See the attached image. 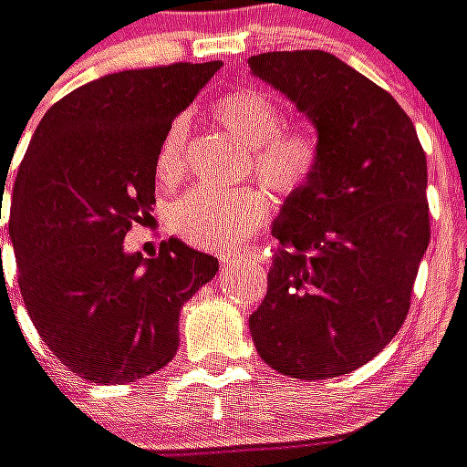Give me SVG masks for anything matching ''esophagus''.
<instances>
[{"label": "esophagus", "mask_w": 467, "mask_h": 467, "mask_svg": "<svg viewBox=\"0 0 467 467\" xmlns=\"http://www.w3.org/2000/svg\"><path fill=\"white\" fill-rule=\"evenodd\" d=\"M237 257H240V254H223V257H220V262L224 265V262H234ZM243 257H247L250 262H265V260H267V254H265L260 247H254V250H250L247 254H243Z\"/></svg>", "instance_id": "34e87169"}]
</instances>
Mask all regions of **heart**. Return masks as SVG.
Segmentation results:
<instances>
[{
    "mask_svg": "<svg viewBox=\"0 0 467 467\" xmlns=\"http://www.w3.org/2000/svg\"><path fill=\"white\" fill-rule=\"evenodd\" d=\"M215 119L224 130L250 148L254 175L279 195H292L312 181L319 150L302 128H279L282 113L267 96L240 88L215 103ZM185 123L172 120L158 148L155 172L161 181H172L181 163ZM269 213L260 190H224L200 185L178 198L171 207V227L182 240L205 250H230L244 243Z\"/></svg>",
    "mask_w": 467,
    "mask_h": 467,
    "instance_id": "heart-1",
    "label": "heart"
}]
</instances>
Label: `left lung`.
<instances>
[{
	"label": "left lung",
	"mask_w": 467,
	"mask_h": 467,
	"mask_svg": "<svg viewBox=\"0 0 467 467\" xmlns=\"http://www.w3.org/2000/svg\"><path fill=\"white\" fill-rule=\"evenodd\" d=\"M317 128L312 181L286 195L252 341L302 381L368 364L406 321L431 240L426 153L391 93L327 51L250 57Z\"/></svg>",
	"instance_id": "left-lung-1"
}]
</instances>
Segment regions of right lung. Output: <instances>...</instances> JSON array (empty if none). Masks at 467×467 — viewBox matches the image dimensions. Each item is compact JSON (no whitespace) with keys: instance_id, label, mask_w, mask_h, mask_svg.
I'll use <instances>...</instances> for the list:
<instances>
[{"instance_id":"add662e5","label":"right lung","mask_w":467,"mask_h":467,"mask_svg":"<svg viewBox=\"0 0 467 467\" xmlns=\"http://www.w3.org/2000/svg\"><path fill=\"white\" fill-rule=\"evenodd\" d=\"M220 67L101 76L54 103L31 136L9 207L19 289L41 341L86 381L163 368L178 351L182 304L215 277V257L178 237L153 260L123 240L155 205L165 130Z\"/></svg>"}]
</instances>
